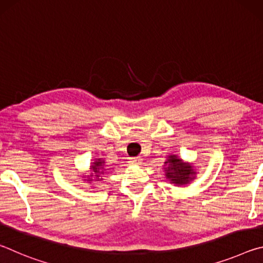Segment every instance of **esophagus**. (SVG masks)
Instances as JSON below:
<instances>
[{
    "instance_id": "obj_1",
    "label": "esophagus",
    "mask_w": 263,
    "mask_h": 263,
    "mask_svg": "<svg viewBox=\"0 0 263 263\" xmlns=\"http://www.w3.org/2000/svg\"><path fill=\"white\" fill-rule=\"evenodd\" d=\"M141 159L140 157H135V158H130V163L132 164H140Z\"/></svg>"
}]
</instances>
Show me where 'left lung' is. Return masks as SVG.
Instances as JSON below:
<instances>
[{"label":"left lung","instance_id":"left-lung-1","mask_svg":"<svg viewBox=\"0 0 263 263\" xmlns=\"http://www.w3.org/2000/svg\"><path fill=\"white\" fill-rule=\"evenodd\" d=\"M164 173L166 177L171 181V183L176 185H185L195 179L197 173L195 167L189 162H184L175 154L168 155L166 161H164Z\"/></svg>","mask_w":263,"mask_h":263}]
</instances>
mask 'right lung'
Returning <instances> with one entry per match:
<instances>
[{
    "instance_id": "right-lung-1",
    "label": "right lung",
    "mask_w": 263,
    "mask_h": 263,
    "mask_svg": "<svg viewBox=\"0 0 263 263\" xmlns=\"http://www.w3.org/2000/svg\"><path fill=\"white\" fill-rule=\"evenodd\" d=\"M104 161L102 159H95V162H92L91 163V166H90V172H92L91 174H90V176H88L89 177V180H87V181H92V179H90V177H92V176H95V181H102L103 179H102V176L101 175H103L104 174Z\"/></svg>"
}]
</instances>
